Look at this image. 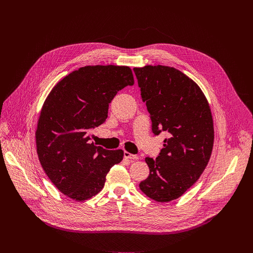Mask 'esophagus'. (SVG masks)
Returning a JSON list of instances; mask_svg holds the SVG:
<instances>
[{"label": "esophagus", "mask_w": 253, "mask_h": 253, "mask_svg": "<svg viewBox=\"0 0 253 253\" xmlns=\"http://www.w3.org/2000/svg\"><path fill=\"white\" fill-rule=\"evenodd\" d=\"M124 158L129 159V160H131V161H134V160H137V159H138V156L133 155V154H131V153H129V152H127V151H124Z\"/></svg>", "instance_id": "obj_1"}]
</instances>
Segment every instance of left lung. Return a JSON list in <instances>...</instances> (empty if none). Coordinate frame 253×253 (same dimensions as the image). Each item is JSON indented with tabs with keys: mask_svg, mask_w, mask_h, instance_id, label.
<instances>
[{
	"mask_svg": "<svg viewBox=\"0 0 253 253\" xmlns=\"http://www.w3.org/2000/svg\"><path fill=\"white\" fill-rule=\"evenodd\" d=\"M155 135L167 132L159 156L146 157L150 173L141 191L158 202L177 199L190 188L211 156L214 128L207 99L199 86L173 67L134 68Z\"/></svg>",
	"mask_w": 253,
	"mask_h": 253,
	"instance_id": "left-lung-1",
	"label": "left lung"
}]
</instances>
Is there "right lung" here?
Returning <instances> with one entry per match:
<instances>
[{"instance_id":"obj_1","label":"right lung","mask_w":253,"mask_h":253,"mask_svg":"<svg viewBox=\"0 0 253 253\" xmlns=\"http://www.w3.org/2000/svg\"><path fill=\"white\" fill-rule=\"evenodd\" d=\"M133 84L127 66H85L63 78L48 95L36 145L45 173L63 194L76 201L95 196L111 167L122 161L123 150L96 146L90 133L105 122L118 91Z\"/></svg>"}]
</instances>
